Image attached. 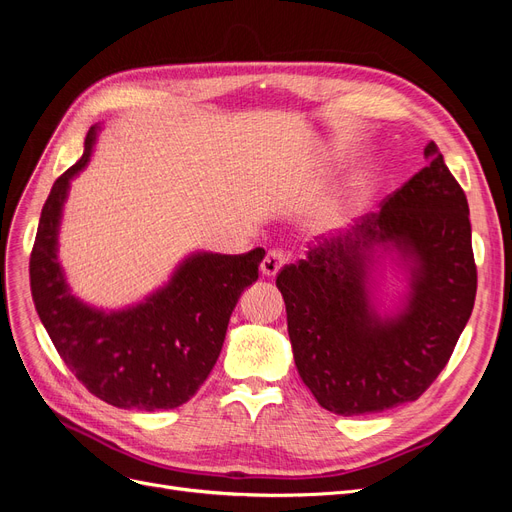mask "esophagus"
Listing matches in <instances>:
<instances>
[{
	"instance_id": "esophagus-1",
	"label": "esophagus",
	"mask_w": 512,
	"mask_h": 512,
	"mask_svg": "<svg viewBox=\"0 0 512 512\" xmlns=\"http://www.w3.org/2000/svg\"><path fill=\"white\" fill-rule=\"evenodd\" d=\"M286 262H288V254L284 250H280V247H273V250H269L265 254V258H262L260 271L265 277H273V275H277V271H280L286 265Z\"/></svg>"
}]
</instances>
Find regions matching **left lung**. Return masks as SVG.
Returning a JSON list of instances; mask_svg holds the SVG:
<instances>
[{
    "label": "left lung",
    "instance_id": "1",
    "mask_svg": "<svg viewBox=\"0 0 512 512\" xmlns=\"http://www.w3.org/2000/svg\"><path fill=\"white\" fill-rule=\"evenodd\" d=\"M425 160L380 211L277 273L294 365L329 412L371 414L418 399L470 320L476 265L468 198L433 141ZM386 242L413 260L411 297L393 321L373 314L364 288L370 252Z\"/></svg>",
    "mask_w": 512,
    "mask_h": 512
}]
</instances>
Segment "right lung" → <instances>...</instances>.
I'll return each mask as SVG.
<instances>
[{"label": "right lung", "mask_w": 512, "mask_h": 512, "mask_svg": "<svg viewBox=\"0 0 512 512\" xmlns=\"http://www.w3.org/2000/svg\"><path fill=\"white\" fill-rule=\"evenodd\" d=\"M94 138L96 128H91L83 158L57 177L42 207L29 258L32 297L61 361L91 395L117 408H177L211 374L232 309L258 280L265 250L194 254L166 288L123 312L83 305L59 269L57 228L70 179L89 162Z\"/></svg>", "instance_id": "obj_1"}]
</instances>
